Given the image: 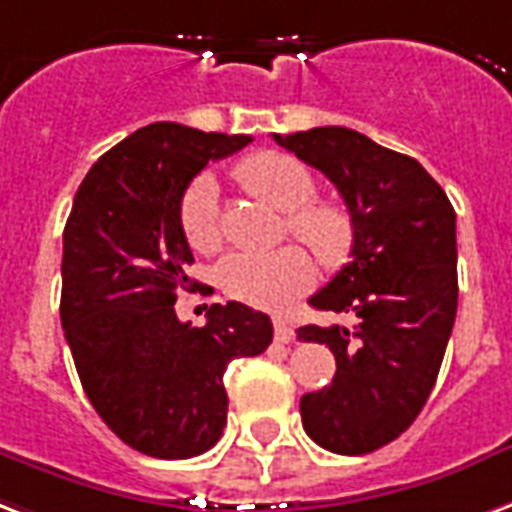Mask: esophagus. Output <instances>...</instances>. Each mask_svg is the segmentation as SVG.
<instances>
[{
  "label": "esophagus",
  "mask_w": 512,
  "mask_h": 512,
  "mask_svg": "<svg viewBox=\"0 0 512 512\" xmlns=\"http://www.w3.org/2000/svg\"><path fill=\"white\" fill-rule=\"evenodd\" d=\"M274 336H276V342H293V328L282 320V317H274Z\"/></svg>",
  "instance_id": "1"
}]
</instances>
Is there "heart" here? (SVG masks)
I'll list each match as a JSON object with an SVG mask.
<instances>
[{
    "mask_svg": "<svg viewBox=\"0 0 512 512\" xmlns=\"http://www.w3.org/2000/svg\"><path fill=\"white\" fill-rule=\"evenodd\" d=\"M236 179L252 195L287 211V227L325 266H339L352 249V219L333 200H312L317 179L309 165L285 151H257L236 165ZM181 230L187 244L211 255L225 241L219 187L214 176L200 173L181 198ZM222 293L257 309H282L304 295L314 282V266L298 246L276 252H233L217 266Z\"/></svg>",
    "mask_w": 512,
    "mask_h": 512,
    "instance_id": "heart-1",
    "label": "heart"
}]
</instances>
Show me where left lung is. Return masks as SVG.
<instances>
[{"label": "left lung", "mask_w": 512, "mask_h": 512, "mask_svg": "<svg viewBox=\"0 0 512 512\" xmlns=\"http://www.w3.org/2000/svg\"><path fill=\"white\" fill-rule=\"evenodd\" d=\"M274 140L331 179L352 219V260L309 298L352 328H298L336 358L331 385L304 393L301 420L320 448L372 453L410 429L437 382L458 306L456 211L418 160L361 132L314 127Z\"/></svg>", "instance_id": "obj_1"}]
</instances>
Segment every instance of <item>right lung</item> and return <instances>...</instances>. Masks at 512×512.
I'll use <instances>...</instances> for the list:
<instances>
[{"label":"right lung","mask_w":512,"mask_h":512,"mask_svg":"<svg viewBox=\"0 0 512 512\" xmlns=\"http://www.w3.org/2000/svg\"><path fill=\"white\" fill-rule=\"evenodd\" d=\"M249 135L157 121L102 154L64 225L62 328L92 407L138 453L192 458L227 423L225 369L274 339L268 314L211 304L206 325L176 317L192 263L181 198L208 162Z\"/></svg>","instance_id":"1"}]
</instances>
